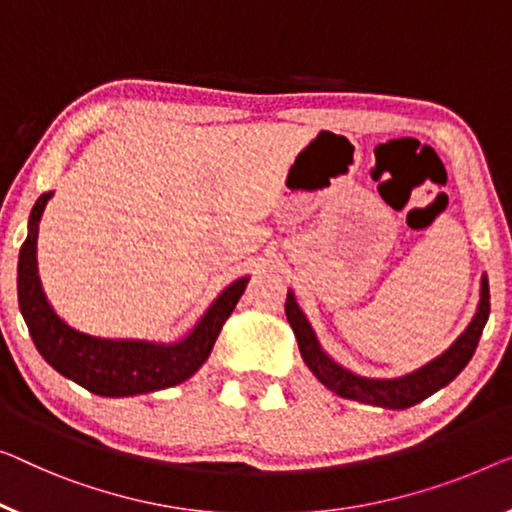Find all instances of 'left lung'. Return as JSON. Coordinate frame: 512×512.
Instances as JSON below:
<instances>
[{"mask_svg":"<svg viewBox=\"0 0 512 512\" xmlns=\"http://www.w3.org/2000/svg\"><path fill=\"white\" fill-rule=\"evenodd\" d=\"M285 315L287 322L292 326L299 342L301 356L305 365H308L312 375H315L322 384L333 391L335 395L347 400H356L363 404H372V407H384V409H407L414 404L430 398L432 393H437L439 388L460 375L464 365L474 356L480 335L490 317V285H487V276L480 280V301L478 310L471 324L467 326L460 338H457L444 354L434 358V361L425 363L423 368L404 377L395 379H375V377H363L356 372L342 368L340 363H335L333 358L324 352L319 345L315 331L308 322V317L303 315L299 303L294 299V292L289 289L287 301H285Z\"/></svg>","mask_w":512,"mask_h":512,"instance_id":"1","label":"left lung"}]
</instances>
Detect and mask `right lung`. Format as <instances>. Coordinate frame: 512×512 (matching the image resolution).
I'll return each instance as SVG.
<instances>
[{
    "mask_svg": "<svg viewBox=\"0 0 512 512\" xmlns=\"http://www.w3.org/2000/svg\"><path fill=\"white\" fill-rule=\"evenodd\" d=\"M52 193L38 197L29 213V234L18 257V303L34 345L59 375L103 398H128L177 386L202 368L227 317L239 303L248 278L234 280L209 305L195 329L179 342L110 340L75 331L45 299L38 278V220Z\"/></svg>",
    "mask_w": 512,
    "mask_h": 512,
    "instance_id": "right-lung-1",
    "label": "right lung"
}]
</instances>
